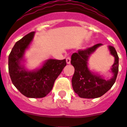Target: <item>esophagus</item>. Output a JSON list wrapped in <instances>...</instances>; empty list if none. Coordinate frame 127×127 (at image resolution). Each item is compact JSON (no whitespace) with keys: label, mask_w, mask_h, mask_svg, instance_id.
<instances>
[{"label":"esophagus","mask_w":127,"mask_h":127,"mask_svg":"<svg viewBox=\"0 0 127 127\" xmlns=\"http://www.w3.org/2000/svg\"><path fill=\"white\" fill-rule=\"evenodd\" d=\"M66 63L67 64L70 63V57H66Z\"/></svg>","instance_id":"obj_1"}]
</instances>
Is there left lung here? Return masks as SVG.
Wrapping results in <instances>:
<instances>
[{"label": "left lung", "instance_id": "obj_1", "mask_svg": "<svg viewBox=\"0 0 127 127\" xmlns=\"http://www.w3.org/2000/svg\"><path fill=\"white\" fill-rule=\"evenodd\" d=\"M101 43H98L84 50L80 49L71 56V64L74 67V73L72 78V86L76 94L82 98H97L111 88L116 80L119 71V57L116 50L109 46L111 54L114 56L115 63L112 66L114 76L110 80H105L99 76L93 74L88 68V60L91 54Z\"/></svg>", "mask_w": 127, "mask_h": 127}]
</instances>
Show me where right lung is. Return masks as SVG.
Listing matches in <instances>:
<instances>
[{
  "instance_id": "add662e5",
  "label": "right lung",
  "mask_w": 127,
  "mask_h": 127,
  "mask_svg": "<svg viewBox=\"0 0 127 127\" xmlns=\"http://www.w3.org/2000/svg\"><path fill=\"white\" fill-rule=\"evenodd\" d=\"M33 35L34 32L29 33L16 43L8 57V72L12 82L23 95L28 97L41 98L51 91L66 62V59H49L38 70L26 71L21 66L20 61Z\"/></svg>"
}]
</instances>
